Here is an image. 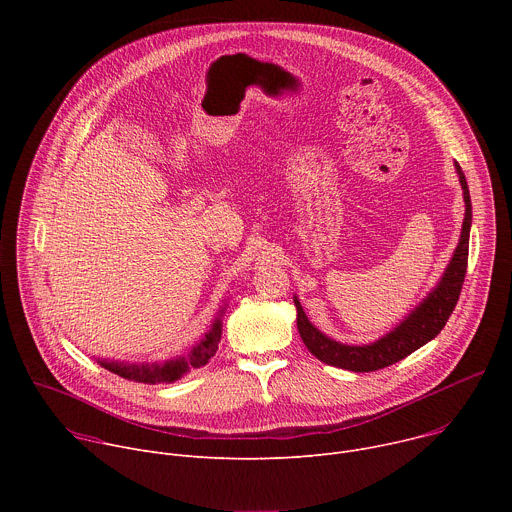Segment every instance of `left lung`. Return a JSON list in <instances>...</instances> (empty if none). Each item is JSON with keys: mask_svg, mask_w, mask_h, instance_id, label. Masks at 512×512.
Segmentation results:
<instances>
[{"mask_svg": "<svg viewBox=\"0 0 512 512\" xmlns=\"http://www.w3.org/2000/svg\"><path fill=\"white\" fill-rule=\"evenodd\" d=\"M460 184L464 190V202H466V216H464V225H462V235L460 243L454 251V257L442 277V281L437 283V287L431 291V294L387 336L381 340L367 344V346H348L340 344L328 336H324L318 328H314L304 314L298 298L294 300L296 310H298V330L308 346V350L320 358L326 364H332V367L354 371V373H371L389 367V364L399 362L401 358L409 356L415 352L419 346L427 344L433 340L437 334L442 332L446 322L450 320L460 291L464 285L466 277V267H468V243H470V225H472V202H470V192H468V182L466 176L456 164Z\"/></svg>", "mask_w": 512, "mask_h": 512, "instance_id": "1", "label": "left lung"}]
</instances>
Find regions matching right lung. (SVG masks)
Listing matches in <instances>:
<instances>
[{
	"instance_id": "1",
	"label": "right lung",
	"mask_w": 512,
	"mask_h": 512,
	"mask_svg": "<svg viewBox=\"0 0 512 512\" xmlns=\"http://www.w3.org/2000/svg\"><path fill=\"white\" fill-rule=\"evenodd\" d=\"M221 320H216L212 324V330L204 336V340L192 348V352L188 356H180L176 360H170L166 364H121V362H101L103 367L123 379L129 381H139V383H172L178 381L184 373H188V369H200L202 364L208 362L210 356H214L218 342H221Z\"/></svg>"
}]
</instances>
